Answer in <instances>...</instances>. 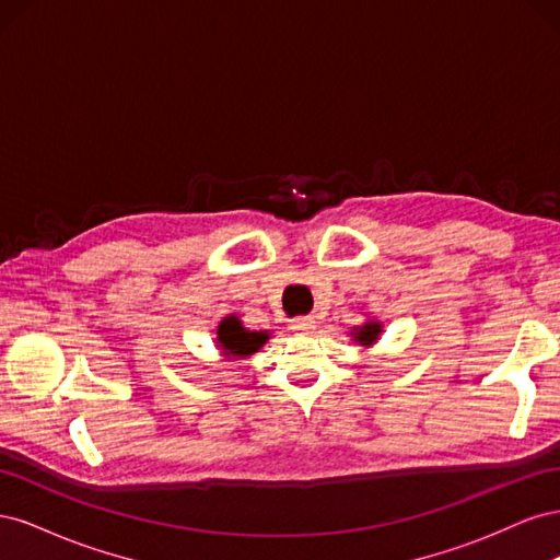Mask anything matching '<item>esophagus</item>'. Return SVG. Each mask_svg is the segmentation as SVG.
<instances>
[{"instance_id":"obj_1","label":"esophagus","mask_w":560,"mask_h":560,"mask_svg":"<svg viewBox=\"0 0 560 560\" xmlns=\"http://www.w3.org/2000/svg\"><path fill=\"white\" fill-rule=\"evenodd\" d=\"M315 329V319L313 317H296L292 319V331L299 336H306Z\"/></svg>"}]
</instances>
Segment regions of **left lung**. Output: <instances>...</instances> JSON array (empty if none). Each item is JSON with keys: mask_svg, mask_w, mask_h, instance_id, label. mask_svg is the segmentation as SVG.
Wrapping results in <instances>:
<instances>
[{"mask_svg": "<svg viewBox=\"0 0 560 560\" xmlns=\"http://www.w3.org/2000/svg\"><path fill=\"white\" fill-rule=\"evenodd\" d=\"M381 334H383V322H378V319H366L364 325L350 329L352 341L364 346V348H371L374 343H378Z\"/></svg>", "mask_w": 560, "mask_h": 560, "instance_id": "left-lung-1", "label": "left lung"}]
</instances>
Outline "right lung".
Segmentation results:
<instances>
[{"mask_svg":"<svg viewBox=\"0 0 560 560\" xmlns=\"http://www.w3.org/2000/svg\"><path fill=\"white\" fill-rule=\"evenodd\" d=\"M268 338H270L268 331H252L243 327L238 315H226L222 322H219L214 343H217V350L222 352V358L245 360L249 354L259 352V348L266 346Z\"/></svg>","mask_w":560,"mask_h":560,"instance_id":"right-lung-1","label":"right lung"}]
</instances>
